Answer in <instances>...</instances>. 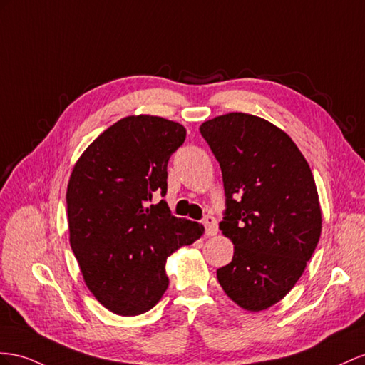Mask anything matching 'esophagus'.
I'll list each match as a JSON object with an SVG mask.
<instances>
[{"label":"esophagus","instance_id":"obj_1","mask_svg":"<svg viewBox=\"0 0 365 365\" xmlns=\"http://www.w3.org/2000/svg\"><path fill=\"white\" fill-rule=\"evenodd\" d=\"M202 223L205 225V232H207V236H216L217 235V231H219L217 220L214 219L212 216H210V214H207V216L203 217Z\"/></svg>","mask_w":365,"mask_h":365}]
</instances>
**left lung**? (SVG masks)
<instances>
[{"label":"left lung","mask_w":365,"mask_h":365,"mask_svg":"<svg viewBox=\"0 0 365 365\" xmlns=\"http://www.w3.org/2000/svg\"><path fill=\"white\" fill-rule=\"evenodd\" d=\"M200 134L220 165L219 227L235 244L219 284L245 310H265L294 287L321 237L312 170L282 129L256 115L231 112L205 121Z\"/></svg>","instance_id":"1"}]
</instances>
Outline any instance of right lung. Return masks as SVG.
<instances>
[{
	"mask_svg": "<svg viewBox=\"0 0 365 365\" xmlns=\"http://www.w3.org/2000/svg\"><path fill=\"white\" fill-rule=\"evenodd\" d=\"M186 129L162 117L118 120L81 154L66 203L69 240L97 301L121 316L142 314L170 285L166 257L200 239L197 222L175 217L168 203H146L168 190V162Z\"/></svg>",
	"mask_w": 365,
	"mask_h": 365,
	"instance_id": "add662e5",
	"label": "right lung"
}]
</instances>
